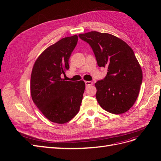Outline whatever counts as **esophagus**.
Instances as JSON below:
<instances>
[{"mask_svg": "<svg viewBox=\"0 0 161 161\" xmlns=\"http://www.w3.org/2000/svg\"><path fill=\"white\" fill-rule=\"evenodd\" d=\"M85 85H86V86L92 85V84H93V82H92V81H85Z\"/></svg>", "mask_w": 161, "mask_h": 161, "instance_id": "1", "label": "esophagus"}]
</instances>
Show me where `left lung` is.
<instances>
[{
	"instance_id": "obj_1",
	"label": "left lung",
	"mask_w": 161,
	"mask_h": 161,
	"mask_svg": "<svg viewBox=\"0 0 161 161\" xmlns=\"http://www.w3.org/2000/svg\"><path fill=\"white\" fill-rule=\"evenodd\" d=\"M88 43L99 67H108L103 80L95 84L96 98L105 111L121 114L134 104L142 82V71L132 49L111 34L90 31L79 34Z\"/></svg>"
}]
</instances>
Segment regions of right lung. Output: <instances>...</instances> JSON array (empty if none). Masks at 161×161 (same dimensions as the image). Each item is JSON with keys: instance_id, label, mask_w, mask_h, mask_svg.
<instances>
[{"instance_id": "1", "label": "right lung", "mask_w": 161, "mask_h": 161, "mask_svg": "<svg viewBox=\"0 0 161 161\" xmlns=\"http://www.w3.org/2000/svg\"><path fill=\"white\" fill-rule=\"evenodd\" d=\"M77 42L76 35L62 38L41 53L32 69L33 101L46 118L56 124L66 123L74 118L83 97V80L66 81L61 78L69 69V60Z\"/></svg>"}]
</instances>
